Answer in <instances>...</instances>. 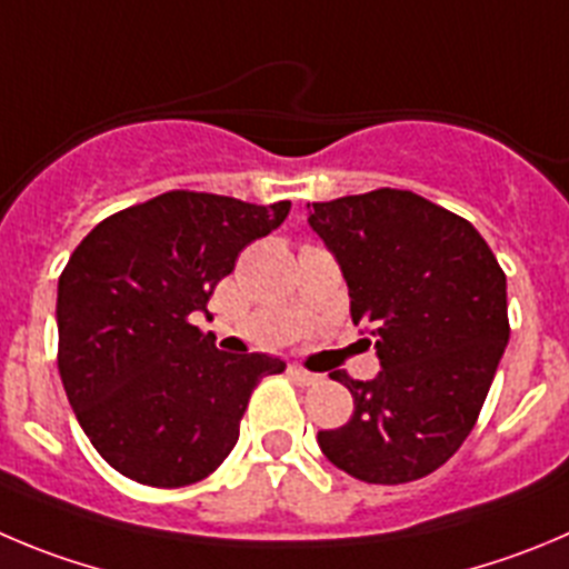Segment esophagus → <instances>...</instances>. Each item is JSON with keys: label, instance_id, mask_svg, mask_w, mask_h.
<instances>
[{"label": "esophagus", "instance_id": "obj_1", "mask_svg": "<svg viewBox=\"0 0 569 569\" xmlns=\"http://www.w3.org/2000/svg\"><path fill=\"white\" fill-rule=\"evenodd\" d=\"M289 373H291V379H295L297 385H302V387H315V385H320V381H322L320 373H311V370L300 368V365H291Z\"/></svg>", "mask_w": 569, "mask_h": 569}]
</instances>
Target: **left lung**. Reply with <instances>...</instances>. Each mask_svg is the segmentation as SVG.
<instances>
[{
    "instance_id": "obj_1",
    "label": "left lung",
    "mask_w": 569,
    "mask_h": 569,
    "mask_svg": "<svg viewBox=\"0 0 569 569\" xmlns=\"http://www.w3.org/2000/svg\"><path fill=\"white\" fill-rule=\"evenodd\" d=\"M309 224L342 267L353 322H373V381L337 370L353 396L345 427L322 429L337 469L379 486L432 475L475 429L508 345L506 272L480 232L412 193L315 201Z\"/></svg>"
}]
</instances>
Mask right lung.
I'll use <instances>...</instances> for the list:
<instances>
[{"label":"right lung","instance_id":"1","mask_svg":"<svg viewBox=\"0 0 569 569\" xmlns=\"http://www.w3.org/2000/svg\"><path fill=\"white\" fill-rule=\"evenodd\" d=\"M291 201L249 204L168 190L100 221L58 278V370L100 458L129 480L179 488L232 452L263 353H221L190 322L247 243L283 224Z\"/></svg>","mask_w":569,"mask_h":569}]
</instances>
